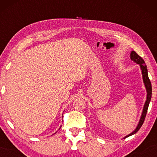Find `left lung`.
<instances>
[{"instance_id": "left-lung-1", "label": "left lung", "mask_w": 157, "mask_h": 157, "mask_svg": "<svg viewBox=\"0 0 157 157\" xmlns=\"http://www.w3.org/2000/svg\"><path fill=\"white\" fill-rule=\"evenodd\" d=\"M131 60L134 61V63H136L140 65V68H141L142 74V79H143L144 84H145V89H146V91H147V99H146V101H145V105H144L143 111H142V116H141V117H140V122H139L138 125L136 126V129H135V130L133 131L132 133H131L130 134H128V136H126L125 138L128 137V136H131V135H133L134 134H136V133L139 130H140V128H141V126L142 125V124H143L144 121H145V116H146L147 109H148V105H149V103H150L151 99V94H152V87H151V81H150V80H149L148 75H147V66H146V65H145V61H144L143 59H142L140 56H139L134 51H132L131 52Z\"/></svg>"}]
</instances>
